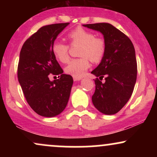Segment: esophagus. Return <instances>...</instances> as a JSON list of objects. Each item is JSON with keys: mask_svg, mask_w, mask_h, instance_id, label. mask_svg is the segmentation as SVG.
Listing matches in <instances>:
<instances>
[{"mask_svg": "<svg viewBox=\"0 0 157 157\" xmlns=\"http://www.w3.org/2000/svg\"><path fill=\"white\" fill-rule=\"evenodd\" d=\"M73 79L75 81H80L82 80V77H73Z\"/></svg>", "mask_w": 157, "mask_h": 157, "instance_id": "1", "label": "esophagus"}]
</instances>
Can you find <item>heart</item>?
<instances>
[{
  "label": "heart",
  "mask_w": 157,
  "mask_h": 157,
  "mask_svg": "<svg viewBox=\"0 0 157 157\" xmlns=\"http://www.w3.org/2000/svg\"><path fill=\"white\" fill-rule=\"evenodd\" d=\"M67 37L71 46H80L79 55L82 57L70 61L65 68V71L73 77H82L90 67L89 60L93 63H98L102 60L105 52V41L102 37L95 36L93 32L80 26L68 32ZM52 49L59 61L68 62V44L56 40L52 44Z\"/></svg>",
  "instance_id": "1"
}]
</instances>
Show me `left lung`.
I'll use <instances>...</instances> for the list:
<instances>
[{
	"label": "left lung",
	"mask_w": 157,
	"mask_h": 157,
	"mask_svg": "<svg viewBox=\"0 0 157 157\" xmlns=\"http://www.w3.org/2000/svg\"><path fill=\"white\" fill-rule=\"evenodd\" d=\"M82 26L100 32L105 41V52L101 62L91 74L102 84L94 80L95 91L92 96L94 107L104 114L120 111L132 94L137 75L135 49L131 40L110 23H99Z\"/></svg>",
	"instance_id": "left-lung-1"
}]
</instances>
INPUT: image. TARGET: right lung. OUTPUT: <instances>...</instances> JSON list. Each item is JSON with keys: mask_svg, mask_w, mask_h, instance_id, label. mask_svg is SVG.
I'll use <instances>...</instances> for the list:
<instances>
[{"mask_svg": "<svg viewBox=\"0 0 157 157\" xmlns=\"http://www.w3.org/2000/svg\"><path fill=\"white\" fill-rule=\"evenodd\" d=\"M69 23L44 26L23 44L20 53L17 77L30 107L45 117L57 116L66 109L73 85L52 52V44ZM60 75L51 81L48 75Z\"/></svg>", "mask_w": 157, "mask_h": 157, "instance_id": "right-lung-1", "label": "right lung"}]
</instances>
